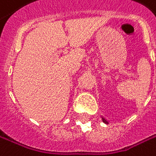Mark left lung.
Segmentation results:
<instances>
[{
	"instance_id": "8db88e82",
	"label": "left lung",
	"mask_w": 156,
	"mask_h": 156,
	"mask_svg": "<svg viewBox=\"0 0 156 156\" xmlns=\"http://www.w3.org/2000/svg\"><path fill=\"white\" fill-rule=\"evenodd\" d=\"M103 121H104V122H105V123H106V122H107V121H106V120H105V118H103Z\"/></svg>"
}]
</instances>
